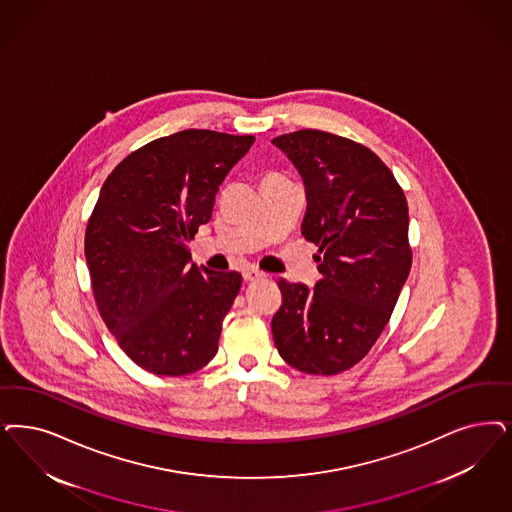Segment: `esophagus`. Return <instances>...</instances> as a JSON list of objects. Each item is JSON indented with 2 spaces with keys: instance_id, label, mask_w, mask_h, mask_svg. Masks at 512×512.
Here are the masks:
<instances>
[{
  "instance_id": "obj_1",
  "label": "esophagus",
  "mask_w": 512,
  "mask_h": 512,
  "mask_svg": "<svg viewBox=\"0 0 512 512\" xmlns=\"http://www.w3.org/2000/svg\"><path fill=\"white\" fill-rule=\"evenodd\" d=\"M242 274H244V280H246V282H259V280L265 278V274L259 272L257 268H246Z\"/></svg>"
}]
</instances>
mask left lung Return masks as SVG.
Listing matches in <instances>:
<instances>
[{
    "mask_svg": "<svg viewBox=\"0 0 512 512\" xmlns=\"http://www.w3.org/2000/svg\"><path fill=\"white\" fill-rule=\"evenodd\" d=\"M272 143L302 177V236L319 247L321 274L314 287L278 282L283 302L272 335L287 365L331 376L369 353L408 278L405 193L361 143L321 130H297Z\"/></svg>",
    "mask_w": 512,
    "mask_h": 512,
    "instance_id": "1",
    "label": "left lung"
}]
</instances>
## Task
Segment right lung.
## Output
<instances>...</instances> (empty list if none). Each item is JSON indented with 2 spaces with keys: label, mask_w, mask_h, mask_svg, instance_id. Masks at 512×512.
Listing matches in <instances>:
<instances>
[{
  "label": "right lung",
  "mask_w": 512,
  "mask_h": 512,
  "mask_svg": "<svg viewBox=\"0 0 512 512\" xmlns=\"http://www.w3.org/2000/svg\"><path fill=\"white\" fill-rule=\"evenodd\" d=\"M253 136L181 130L109 174L90 215L85 257L100 316L141 369L183 376L217 353L242 276L191 263L219 185Z\"/></svg>",
  "instance_id": "obj_1"
}]
</instances>
